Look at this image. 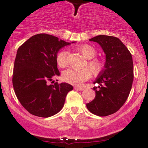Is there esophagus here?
Listing matches in <instances>:
<instances>
[{
    "label": "esophagus",
    "mask_w": 148,
    "mask_h": 148,
    "mask_svg": "<svg viewBox=\"0 0 148 148\" xmlns=\"http://www.w3.org/2000/svg\"><path fill=\"white\" fill-rule=\"evenodd\" d=\"M74 89H77V90H79V91H83L84 89L83 87H82V86H75V87H74Z\"/></svg>",
    "instance_id": "34e87169"
}]
</instances>
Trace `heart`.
<instances>
[{
    "mask_svg": "<svg viewBox=\"0 0 148 148\" xmlns=\"http://www.w3.org/2000/svg\"><path fill=\"white\" fill-rule=\"evenodd\" d=\"M79 51L83 55L85 59L89 60L87 66L95 75H98L102 72L104 67V63L99 59H92L97 53L95 48L90 45H83L79 48ZM67 56L68 52L65 50L61 51L58 53L56 59L58 66L60 68H64L66 66ZM90 70L88 69H83L81 70H66L62 74V79L64 81L69 84L79 85L90 78L92 76Z\"/></svg>",
    "mask_w": 148,
    "mask_h": 148,
    "instance_id": "1",
    "label": "heart"
}]
</instances>
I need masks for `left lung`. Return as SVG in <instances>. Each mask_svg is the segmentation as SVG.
<instances>
[{
    "label": "left lung",
    "instance_id": "1",
    "mask_svg": "<svg viewBox=\"0 0 148 148\" xmlns=\"http://www.w3.org/2000/svg\"><path fill=\"white\" fill-rule=\"evenodd\" d=\"M99 44L105 53V64L93 88L95 98L86 104L88 110L100 117L116 112L125 104L132 89L133 62L130 52L117 37L99 35L89 39Z\"/></svg>",
    "mask_w": 148,
    "mask_h": 148
}]
</instances>
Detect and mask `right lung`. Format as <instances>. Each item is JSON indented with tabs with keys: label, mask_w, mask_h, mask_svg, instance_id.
I'll return each mask as SVG.
<instances>
[{
	"label": "right lung",
	"mask_w": 148,
	"mask_h": 148,
	"mask_svg": "<svg viewBox=\"0 0 148 148\" xmlns=\"http://www.w3.org/2000/svg\"><path fill=\"white\" fill-rule=\"evenodd\" d=\"M70 44L54 36L39 34L28 38L18 49L13 66V89L21 105L31 114L49 117L63 108L67 93L73 86L66 82L49 84V82L60 75L56 56L62 48Z\"/></svg>",
	"instance_id": "add662e5"
}]
</instances>
